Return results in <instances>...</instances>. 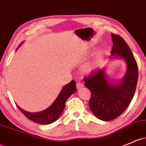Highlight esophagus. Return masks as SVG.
Segmentation results:
<instances>
[{"label":"esophagus","mask_w":146,"mask_h":146,"mask_svg":"<svg viewBox=\"0 0 146 146\" xmlns=\"http://www.w3.org/2000/svg\"><path fill=\"white\" fill-rule=\"evenodd\" d=\"M76 86H77V89H82V88L83 87V86H84V85H83V84L82 83H81V82H78L76 84Z\"/></svg>","instance_id":"34e87169"}]
</instances>
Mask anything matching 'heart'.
<instances>
[{
	"label": "heart",
	"instance_id": "b5f03b06",
	"mask_svg": "<svg viewBox=\"0 0 146 146\" xmlns=\"http://www.w3.org/2000/svg\"><path fill=\"white\" fill-rule=\"evenodd\" d=\"M95 66H96V64L94 62H90V63H88L86 64L84 66L82 67V72L84 73H85V74H87V73H90L92 72V70L94 69V68H95Z\"/></svg>",
	"mask_w": 146,
	"mask_h": 146
}]
</instances>
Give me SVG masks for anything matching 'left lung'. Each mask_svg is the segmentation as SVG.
<instances>
[{
	"instance_id": "8db88e82",
	"label": "left lung",
	"mask_w": 146,
	"mask_h": 146,
	"mask_svg": "<svg viewBox=\"0 0 146 146\" xmlns=\"http://www.w3.org/2000/svg\"><path fill=\"white\" fill-rule=\"evenodd\" d=\"M111 59H122L126 63L125 74L119 81L111 80L106 68H98L84 78V84L91 92L89 105L96 117L110 121L118 117L132 101L138 80V68L131 50L125 40L111 34Z\"/></svg>"
}]
</instances>
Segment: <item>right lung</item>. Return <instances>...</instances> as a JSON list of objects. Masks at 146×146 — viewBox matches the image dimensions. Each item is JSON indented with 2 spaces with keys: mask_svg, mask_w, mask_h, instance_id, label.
Listing matches in <instances>:
<instances>
[{
  "mask_svg": "<svg viewBox=\"0 0 146 146\" xmlns=\"http://www.w3.org/2000/svg\"><path fill=\"white\" fill-rule=\"evenodd\" d=\"M22 43L19 45V46L22 44ZM76 89L75 80H72L68 84H66L63 86L55 101L52 102L50 106L44 111L39 112H29L21 109L18 105L17 107L27 118L33 121V122L41 125L50 124L55 122L61 116L64 110L66 101L72 94L76 92Z\"/></svg>",
  "mask_w": 146,
  "mask_h": 146,
  "instance_id": "add662e5",
  "label": "right lung"
}]
</instances>
